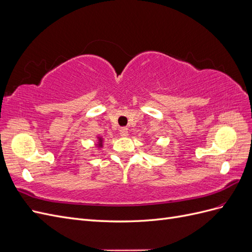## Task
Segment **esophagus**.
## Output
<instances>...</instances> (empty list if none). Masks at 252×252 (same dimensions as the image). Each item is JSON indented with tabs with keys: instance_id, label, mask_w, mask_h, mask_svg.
<instances>
[{
	"instance_id": "obj_1",
	"label": "esophagus",
	"mask_w": 252,
	"mask_h": 252,
	"mask_svg": "<svg viewBox=\"0 0 252 252\" xmlns=\"http://www.w3.org/2000/svg\"><path fill=\"white\" fill-rule=\"evenodd\" d=\"M120 134L122 136H127L128 135V128L127 127H122L120 129Z\"/></svg>"
}]
</instances>
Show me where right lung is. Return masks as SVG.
I'll return each mask as SVG.
<instances>
[{
    "label": "right lung",
    "mask_w": 252,
    "mask_h": 252,
    "mask_svg": "<svg viewBox=\"0 0 252 252\" xmlns=\"http://www.w3.org/2000/svg\"><path fill=\"white\" fill-rule=\"evenodd\" d=\"M102 142H103V140L101 139V138H98V144H97V146H100V147H102Z\"/></svg>",
    "instance_id": "obj_1"
}]
</instances>
